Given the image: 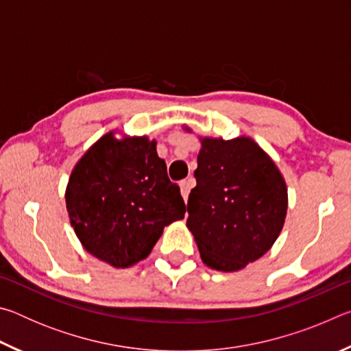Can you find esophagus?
I'll use <instances>...</instances> for the list:
<instances>
[{"label":"esophagus","instance_id":"esophagus-1","mask_svg":"<svg viewBox=\"0 0 351 351\" xmlns=\"http://www.w3.org/2000/svg\"><path fill=\"white\" fill-rule=\"evenodd\" d=\"M193 184H195V180H193V178H187V180H184V181H181V182H180L181 195H182V198H184V199H187V197H189V192H190V189L193 187Z\"/></svg>","mask_w":351,"mask_h":351}]
</instances>
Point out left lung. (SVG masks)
I'll list each match as a JSON object with an SVG mask.
<instances>
[{"instance_id":"obj_1","label":"left lung","mask_w":351,"mask_h":351,"mask_svg":"<svg viewBox=\"0 0 351 351\" xmlns=\"http://www.w3.org/2000/svg\"><path fill=\"white\" fill-rule=\"evenodd\" d=\"M199 142L187 229L206 266L240 271L263 257L280 235L288 210L287 182L249 136L228 141L199 136Z\"/></svg>"}]
</instances>
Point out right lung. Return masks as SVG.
<instances>
[{
    "instance_id": "1",
    "label": "right lung",
    "mask_w": 351,
    "mask_h": 351,
    "mask_svg": "<svg viewBox=\"0 0 351 351\" xmlns=\"http://www.w3.org/2000/svg\"><path fill=\"white\" fill-rule=\"evenodd\" d=\"M64 201L82 246L112 268L147 258L165 226L186 213L180 187L158 156L156 139L117 130L105 133L77 161Z\"/></svg>"
}]
</instances>
